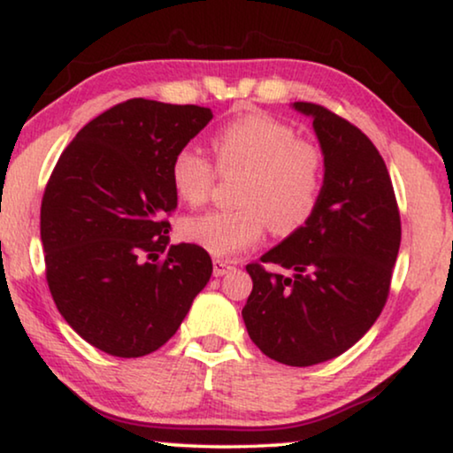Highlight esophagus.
<instances>
[{
	"mask_svg": "<svg viewBox=\"0 0 453 453\" xmlns=\"http://www.w3.org/2000/svg\"><path fill=\"white\" fill-rule=\"evenodd\" d=\"M214 276H225L228 270H233V265H231V262H226V259H219V257H214Z\"/></svg>",
	"mask_w": 453,
	"mask_h": 453,
	"instance_id": "1",
	"label": "esophagus"
}]
</instances>
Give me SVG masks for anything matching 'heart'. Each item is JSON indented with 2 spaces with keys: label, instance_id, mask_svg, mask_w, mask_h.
<instances>
[{
  "label": "heart",
  "instance_id": "obj_1",
  "mask_svg": "<svg viewBox=\"0 0 453 453\" xmlns=\"http://www.w3.org/2000/svg\"><path fill=\"white\" fill-rule=\"evenodd\" d=\"M220 171H243L233 210H208L181 220V237L219 257L259 241L265 226L278 234L305 225L318 203L324 160L287 123L247 113L222 126L212 138ZM171 185L189 206L206 200L216 169L202 150L183 146L171 160Z\"/></svg>",
  "mask_w": 453,
  "mask_h": 453
}]
</instances>
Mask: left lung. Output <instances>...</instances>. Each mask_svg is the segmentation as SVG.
<instances>
[{
    "label": "left lung",
    "mask_w": 453,
    "mask_h": 453,
    "mask_svg": "<svg viewBox=\"0 0 453 453\" xmlns=\"http://www.w3.org/2000/svg\"><path fill=\"white\" fill-rule=\"evenodd\" d=\"M311 117L324 154V185L303 226L250 264L253 290L243 321L265 357L290 367L336 358L357 344L388 301L400 250L392 179L367 135L321 104L293 103ZM276 263L287 275L268 273Z\"/></svg>",
    "instance_id": "obj_1"
}]
</instances>
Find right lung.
Here are the masks:
<instances>
[{
	"instance_id": "1",
	"label": "right lung",
	"mask_w": 453,
	"mask_h": 453,
	"mask_svg": "<svg viewBox=\"0 0 453 453\" xmlns=\"http://www.w3.org/2000/svg\"><path fill=\"white\" fill-rule=\"evenodd\" d=\"M212 119L197 104L132 98L61 154L41 203L47 282L59 313L95 349L158 350L212 276L208 251L169 245L171 160Z\"/></svg>"
}]
</instances>
